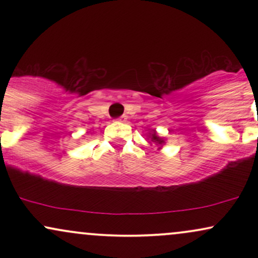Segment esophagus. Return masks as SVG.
Here are the masks:
<instances>
[{
  "label": "esophagus",
  "instance_id": "obj_1",
  "mask_svg": "<svg viewBox=\"0 0 258 258\" xmlns=\"http://www.w3.org/2000/svg\"><path fill=\"white\" fill-rule=\"evenodd\" d=\"M126 120V117L125 116H121V117H119V119H117L116 121H119V122H123V121Z\"/></svg>",
  "mask_w": 258,
  "mask_h": 258
}]
</instances>
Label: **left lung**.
Listing matches in <instances>:
<instances>
[{"label": "left lung", "mask_w": 258, "mask_h": 258, "mask_svg": "<svg viewBox=\"0 0 258 258\" xmlns=\"http://www.w3.org/2000/svg\"><path fill=\"white\" fill-rule=\"evenodd\" d=\"M147 139H148V141H149V142H148V143H149L150 146H153V144H154V146L158 147V150H161L162 147H164L165 143H166V139L160 137L158 133H156L155 130H153V131L148 132Z\"/></svg>", "instance_id": "1"}]
</instances>
